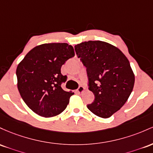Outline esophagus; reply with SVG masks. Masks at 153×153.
Returning a JSON list of instances; mask_svg holds the SVG:
<instances>
[{"label": "esophagus", "mask_w": 153, "mask_h": 153, "mask_svg": "<svg viewBox=\"0 0 153 153\" xmlns=\"http://www.w3.org/2000/svg\"><path fill=\"white\" fill-rule=\"evenodd\" d=\"M84 90H85V87L82 85H80L79 87V88L77 89V92H78L79 93H82V92H84Z\"/></svg>", "instance_id": "obj_1"}]
</instances>
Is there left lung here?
Masks as SVG:
<instances>
[{"instance_id":"obj_1","label":"left lung","mask_w":153,"mask_h":153,"mask_svg":"<svg viewBox=\"0 0 153 153\" xmlns=\"http://www.w3.org/2000/svg\"><path fill=\"white\" fill-rule=\"evenodd\" d=\"M74 48L87 68L89 90L95 95L87 108L99 117H111L133 90L135 79L129 61L118 48L103 41L84 42Z\"/></svg>"}]
</instances>
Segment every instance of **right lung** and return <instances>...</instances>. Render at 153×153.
Listing matches in <instances>:
<instances>
[{
	"label": "right lung",
	"instance_id": "1",
	"mask_svg": "<svg viewBox=\"0 0 153 153\" xmlns=\"http://www.w3.org/2000/svg\"><path fill=\"white\" fill-rule=\"evenodd\" d=\"M74 51L67 43H45L32 49L16 68L17 87L30 108L42 117H53L62 113L74 95L61 87L66 82L61 68Z\"/></svg>",
	"mask_w": 153,
	"mask_h": 153
}]
</instances>
